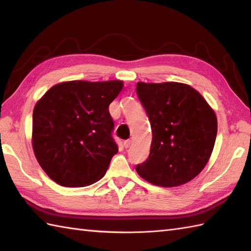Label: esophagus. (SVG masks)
Returning <instances> with one entry per match:
<instances>
[{
  "instance_id": "esophagus-1",
  "label": "esophagus",
  "mask_w": 251,
  "mask_h": 251,
  "mask_svg": "<svg viewBox=\"0 0 251 251\" xmlns=\"http://www.w3.org/2000/svg\"><path fill=\"white\" fill-rule=\"evenodd\" d=\"M131 145V140H125L124 141V147L125 148H129Z\"/></svg>"
}]
</instances>
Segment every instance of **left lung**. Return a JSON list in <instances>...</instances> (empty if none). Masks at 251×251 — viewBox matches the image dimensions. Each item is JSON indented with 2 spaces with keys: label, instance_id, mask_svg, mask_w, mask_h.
<instances>
[{
  "label": "left lung",
  "instance_id": "1",
  "mask_svg": "<svg viewBox=\"0 0 251 251\" xmlns=\"http://www.w3.org/2000/svg\"><path fill=\"white\" fill-rule=\"evenodd\" d=\"M137 95L150 120V155L136 170L154 185L173 188L199 175L214 150L215 111L188 84L137 83Z\"/></svg>",
  "mask_w": 251,
  "mask_h": 251
}]
</instances>
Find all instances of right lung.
Here are the masks:
<instances>
[{
	"mask_svg": "<svg viewBox=\"0 0 251 251\" xmlns=\"http://www.w3.org/2000/svg\"><path fill=\"white\" fill-rule=\"evenodd\" d=\"M122 81H69L50 87L37 101L32 148L40 166L56 183L90 185L103 177L117 153L109 105Z\"/></svg>",
	"mask_w": 251,
	"mask_h": 251,
	"instance_id": "1",
	"label": "right lung"
}]
</instances>
